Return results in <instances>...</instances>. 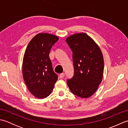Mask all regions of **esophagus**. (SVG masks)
Listing matches in <instances>:
<instances>
[{"instance_id": "34e87169", "label": "esophagus", "mask_w": 128, "mask_h": 128, "mask_svg": "<svg viewBox=\"0 0 128 128\" xmlns=\"http://www.w3.org/2000/svg\"><path fill=\"white\" fill-rule=\"evenodd\" d=\"M65 76V74L64 73H62V74H60L59 75V78H63L64 76Z\"/></svg>"}]
</instances>
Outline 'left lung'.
<instances>
[{"label":"left lung","instance_id":"8db88e82","mask_svg":"<svg viewBox=\"0 0 128 128\" xmlns=\"http://www.w3.org/2000/svg\"><path fill=\"white\" fill-rule=\"evenodd\" d=\"M66 42L72 52L74 73L66 83L76 96L88 98L93 94L102 80L104 60L100 47L85 33L68 37Z\"/></svg>","mask_w":128,"mask_h":128}]
</instances>
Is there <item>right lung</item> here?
<instances>
[{
	"label": "right lung",
	"instance_id": "1",
	"mask_svg": "<svg viewBox=\"0 0 128 128\" xmlns=\"http://www.w3.org/2000/svg\"><path fill=\"white\" fill-rule=\"evenodd\" d=\"M58 40L55 35L37 34L30 42L24 54V79L30 92L38 98L48 96L58 80L49 55L52 46Z\"/></svg>",
	"mask_w": 128,
	"mask_h": 128
}]
</instances>
